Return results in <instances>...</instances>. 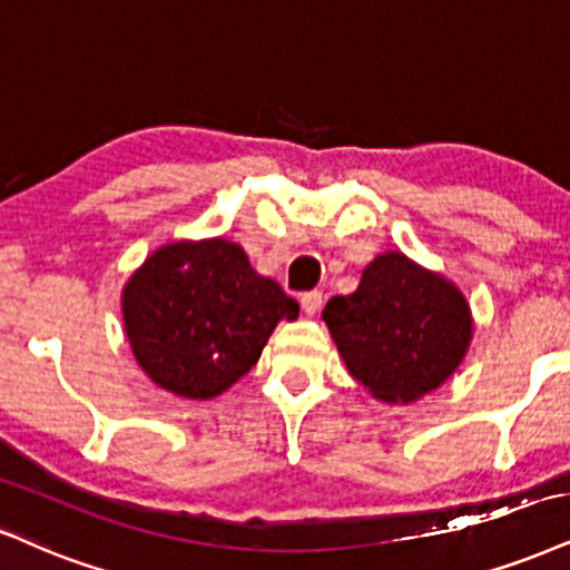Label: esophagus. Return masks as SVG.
I'll return each instance as SVG.
<instances>
[{
  "label": "esophagus",
  "instance_id": "1",
  "mask_svg": "<svg viewBox=\"0 0 570 570\" xmlns=\"http://www.w3.org/2000/svg\"><path fill=\"white\" fill-rule=\"evenodd\" d=\"M322 301H325V298H322L320 291L304 293V296H301V308H304L308 317H314V314H317L322 308Z\"/></svg>",
  "mask_w": 570,
  "mask_h": 570
}]
</instances>
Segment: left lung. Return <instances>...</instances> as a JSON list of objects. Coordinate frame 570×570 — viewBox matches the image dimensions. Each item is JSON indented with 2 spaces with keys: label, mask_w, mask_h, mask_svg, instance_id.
<instances>
[{
  "label": "left lung",
  "mask_w": 570,
  "mask_h": 570,
  "mask_svg": "<svg viewBox=\"0 0 570 570\" xmlns=\"http://www.w3.org/2000/svg\"><path fill=\"white\" fill-rule=\"evenodd\" d=\"M322 320L348 375L385 404H412L444 385L473 341L465 293L402 250L377 253L351 296Z\"/></svg>",
  "instance_id": "left-lung-1"
}]
</instances>
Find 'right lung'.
I'll list each match as a JSON object with an SVG mask.
<instances>
[{"instance_id": "right-lung-1", "label": "right lung", "mask_w": 570, "mask_h": 570, "mask_svg": "<svg viewBox=\"0 0 570 570\" xmlns=\"http://www.w3.org/2000/svg\"><path fill=\"white\" fill-rule=\"evenodd\" d=\"M124 330L147 377L193 402L219 396L258 362L298 304L227 237L160 245L126 279Z\"/></svg>"}]
</instances>
